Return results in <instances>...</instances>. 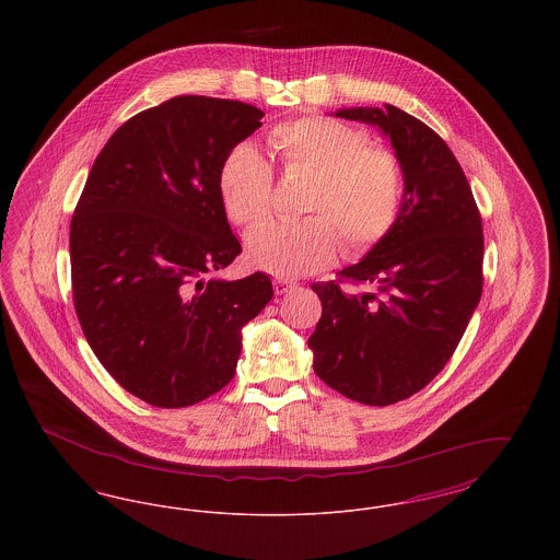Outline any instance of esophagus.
Returning <instances> with one entry per match:
<instances>
[{
	"mask_svg": "<svg viewBox=\"0 0 560 560\" xmlns=\"http://www.w3.org/2000/svg\"><path fill=\"white\" fill-rule=\"evenodd\" d=\"M272 288H275V293H277V295H283V293L292 292L293 288H295V283L288 281V279L277 277V279L272 281Z\"/></svg>",
	"mask_w": 560,
	"mask_h": 560,
	"instance_id": "obj_1",
	"label": "esophagus"
}]
</instances>
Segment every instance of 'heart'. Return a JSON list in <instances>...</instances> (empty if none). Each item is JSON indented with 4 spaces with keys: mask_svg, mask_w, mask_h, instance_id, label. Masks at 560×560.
Instances as JSON below:
<instances>
[{
    "mask_svg": "<svg viewBox=\"0 0 560 560\" xmlns=\"http://www.w3.org/2000/svg\"><path fill=\"white\" fill-rule=\"evenodd\" d=\"M270 149L288 174H313L300 222H267L245 237L254 267L277 277L313 275L329 267L345 237L359 256L384 240L399 218L402 170L390 149L325 115H304L275 126ZM275 174L254 147H235L220 165L218 192L229 220L252 226L272 206Z\"/></svg>",
    "mask_w": 560,
    "mask_h": 560,
    "instance_id": "1",
    "label": "heart"
}]
</instances>
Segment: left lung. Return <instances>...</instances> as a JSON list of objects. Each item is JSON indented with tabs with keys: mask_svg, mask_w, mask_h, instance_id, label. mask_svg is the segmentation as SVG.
<instances>
[{
	"mask_svg": "<svg viewBox=\"0 0 560 560\" xmlns=\"http://www.w3.org/2000/svg\"><path fill=\"white\" fill-rule=\"evenodd\" d=\"M336 115L390 136L405 195L395 226L359 265L313 283L323 313L308 347L327 386L384 407L420 393L459 345L482 292V222L462 165L424 121L393 105Z\"/></svg>",
	"mask_w": 560,
	"mask_h": 560,
	"instance_id": "1",
	"label": "left lung"
}]
</instances>
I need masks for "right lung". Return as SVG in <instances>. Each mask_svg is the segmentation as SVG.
Returning a JSON list of instances; mask_svg holds the SVG:
<instances>
[{
  "mask_svg": "<svg viewBox=\"0 0 560 560\" xmlns=\"http://www.w3.org/2000/svg\"><path fill=\"white\" fill-rule=\"evenodd\" d=\"M262 117L241 101L174 96L113 133L85 180L69 235L75 313L105 370L153 407L222 390L241 327L272 298L265 272L206 281L241 254L220 165Z\"/></svg>",
  "mask_w": 560,
  "mask_h": 560,
  "instance_id": "1",
  "label": "right lung"
}]
</instances>
